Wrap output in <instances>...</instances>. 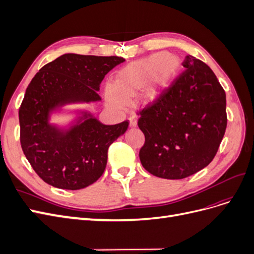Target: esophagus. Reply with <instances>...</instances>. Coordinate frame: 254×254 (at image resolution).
Instances as JSON below:
<instances>
[{
	"instance_id": "34e87169",
	"label": "esophagus",
	"mask_w": 254,
	"mask_h": 254,
	"mask_svg": "<svg viewBox=\"0 0 254 254\" xmlns=\"http://www.w3.org/2000/svg\"><path fill=\"white\" fill-rule=\"evenodd\" d=\"M137 125V121L135 119V117H130L129 118V126L130 127H136Z\"/></svg>"
}]
</instances>
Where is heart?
Wrapping results in <instances>:
<instances>
[{
	"mask_svg": "<svg viewBox=\"0 0 254 254\" xmlns=\"http://www.w3.org/2000/svg\"><path fill=\"white\" fill-rule=\"evenodd\" d=\"M167 56L168 54L165 52L157 53L139 63L128 64L122 68L115 81V86L108 84L106 87V97L108 103L114 108H125L128 104V98L135 95L144 87L143 101L146 103L157 101L176 77L180 67L178 59L172 56L167 60Z\"/></svg>",
	"mask_w": 254,
	"mask_h": 254,
	"instance_id": "heart-1",
	"label": "heart"
}]
</instances>
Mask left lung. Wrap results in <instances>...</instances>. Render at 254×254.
Listing matches in <instances>:
<instances>
[{"label": "left lung", "mask_w": 254, "mask_h": 254, "mask_svg": "<svg viewBox=\"0 0 254 254\" xmlns=\"http://www.w3.org/2000/svg\"><path fill=\"white\" fill-rule=\"evenodd\" d=\"M186 71L140 111L143 167L164 179H183L209 165L227 127L226 93L201 60L187 56Z\"/></svg>", "instance_id": "1"}]
</instances>
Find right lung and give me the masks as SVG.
<instances>
[{
  "label": "right lung",
  "mask_w": 254,
  "mask_h": 254,
  "mask_svg": "<svg viewBox=\"0 0 254 254\" xmlns=\"http://www.w3.org/2000/svg\"><path fill=\"white\" fill-rule=\"evenodd\" d=\"M124 61L118 56L64 54L41 67L28 84L19 109L21 147L50 186L80 190L103 175L109 146L126 132L129 123L105 125L82 110L66 127L50 120L65 105L101 101L104 77Z\"/></svg>",
  "instance_id": "right-lung-1"
}]
</instances>
